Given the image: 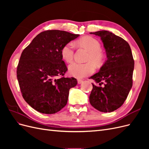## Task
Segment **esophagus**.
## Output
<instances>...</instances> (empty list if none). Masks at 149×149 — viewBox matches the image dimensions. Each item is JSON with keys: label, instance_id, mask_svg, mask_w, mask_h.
<instances>
[{"label": "esophagus", "instance_id": "1", "mask_svg": "<svg viewBox=\"0 0 149 149\" xmlns=\"http://www.w3.org/2000/svg\"><path fill=\"white\" fill-rule=\"evenodd\" d=\"M83 82V81L82 79H78V84H81Z\"/></svg>", "mask_w": 149, "mask_h": 149}]
</instances>
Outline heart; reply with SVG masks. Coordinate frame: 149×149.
<instances>
[{"mask_svg": "<svg viewBox=\"0 0 149 149\" xmlns=\"http://www.w3.org/2000/svg\"><path fill=\"white\" fill-rule=\"evenodd\" d=\"M75 44L77 47L84 48L89 52L86 59L88 62L83 63L75 62L71 64L68 68L69 73L72 76L81 78L94 73V66L93 62L96 66H100L103 63L105 59V54L101 49V46L100 42L90 36H86L78 39L76 40ZM74 53V45L71 42L65 44L61 49L63 59L67 63L73 61Z\"/></svg>", "mask_w": 149, "mask_h": 149, "instance_id": "1", "label": "heart"}]
</instances>
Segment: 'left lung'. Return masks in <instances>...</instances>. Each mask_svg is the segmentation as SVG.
<instances>
[{
  "instance_id": "8db88e82",
  "label": "left lung",
  "mask_w": 149,
  "mask_h": 149,
  "mask_svg": "<svg viewBox=\"0 0 149 149\" xmlns=\"http://www.w3.org/2000/svg\"><path fill=\"white\" fill-rule=\"evenodd\" d=\"M101 37L107 59L100 71L91 77L89 102L97 110L111 112L123 104L132 86L134 60L129 43L109 31L91 32Z\"/></svg>"
}]
</instances>
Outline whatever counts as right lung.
Masks as SVG:
<instances>
[{"instance_id": "right-lung-1", "label": "right lung", "mask_w": 149, "mask_h": 149, "mask_svg": "<svg viewBox=\"0 0 149 149\" xmlns=\"http://www.w3.org/2000/svg\"><path fill=\"white\" fill-rule=\"evenodd\" d=\"M79 35L58 30L44 31L22 52L17 77L24 100L36 111L52 114L66 105L70 89L78 81L63 77L68 69L61 49ZM58 75L62 77L56 79Z\"/></svg>"}]
</instances>
